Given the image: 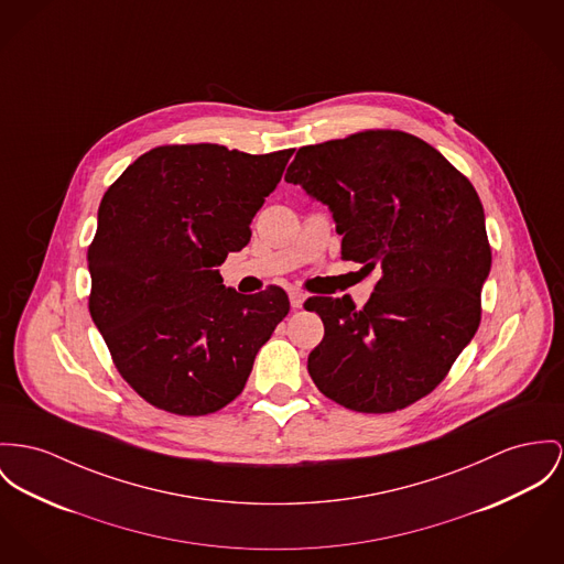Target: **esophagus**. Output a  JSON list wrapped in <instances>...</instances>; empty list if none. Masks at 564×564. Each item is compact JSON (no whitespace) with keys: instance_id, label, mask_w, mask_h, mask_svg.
<instances>
[{"instance_id":"34e87169","label":"esophagus","mask_w":564,"mask_h":564,"mask_svg":"<svg viewBox=\"0 0 564 564\" xmlns=\"http://www.w3.org/2000/svg\"><path fill=\"white\" fill-rule=\"evenodd\" d=\"M290 304H292V308H303V292H299V290H292V292H290Z\"/></svg>"}]
</instances>
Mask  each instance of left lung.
Returning <instances> with one entry per match:
<instances>
[{"mask_svg":"<svg viewBox=\"0 0 564 564\" xmlns=\"http://www.w3.org/2000/svg\"><path fill=\"white\" fill-rule=\"evenodd\" d=\"M285 180L328 206L344 260L380 274L362 308L349 296L304 303L324 322L306 362L315 387L365 414L430 394L480 322L491 249L475 186L401 130L304 145Z\"/></svg>","mask_w":564,"mask_h":564,"instance_id":"obj_1","label":"left lung"}]
</instances>
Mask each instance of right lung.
<instances>
[{
    "instance_id": "1",
    "label": "right lung",
    "mask_w": 564,
    "mask_h": 564,
    "mask_svg": "<svg viewBox=\"0 0 564 564\" xmlns=\"http://www.w3.org/2000/svg\"><path fill=\"white\" fill-rule=\"evenodd\" d=\"M292 154L161 145L105 193L87 249L89 315L148 403L180 416L225 408L288 315L281 288L238 294L218 265L249 245L251 220Z\"/></svg>"
}]
</instances>
